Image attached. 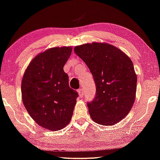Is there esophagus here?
I'll return each instance as SVG.
<instances>
[{
  "instance_id": "34e87169",
  "label": "esophagus",
  "mask_w": 160,
  "mask_h": 160,
  "mask_svg": "<svg viewBox=\"0 0 160 160\" xmlns=\"http://www.w3.org/2000/svg\"><path fill=\"white\" fill-rule=\"evenodd\" d=\"M78 95H79L80 97H83V96H84V90H83V89H82V88L78 89Z\"/></svg>"
}]
</instances>
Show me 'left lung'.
<instances>
[{
  "label": "left lung",
  "mask_w": 160,
  "mask_h": 160,
  "mask_svg": "<svg viewBox=\"0 0 160 160\" xmlns=\"http://www.w3.org/2000/svg\"><path fill=\"white\" fill-rule=\"evenodd\" d=\"M74 52L88 67L96 86L93 101L88 103L92 119L113 125L129 113L136 98L137 77L131 58L107 43L75 47Z\"/></svg>",
  "instance_id": "obj_1"
}]
</instances>
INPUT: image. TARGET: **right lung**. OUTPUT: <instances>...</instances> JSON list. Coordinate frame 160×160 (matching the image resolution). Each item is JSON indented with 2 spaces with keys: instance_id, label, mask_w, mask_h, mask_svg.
Returning a JSON list of instances; mask_svg holds the SVG:
<instances>
[{
  "instance_id": "1",
  "label": "right lung",
  "mask_w": 160,
  "mask_h": 160,
  "mask_svg": "<svg viewBox=\"0 0 160 160\" xmlns=\"http://www.w3.org/2000/svg\"><path fill=\"white\" fill-rule=\"evenodd\" d=\"M71 47H52L31 61L21 82V95L26 110L41 127L56 131L70 123L78 92L69 86L64 66Z\"/></svg>"
}]
</instances>
